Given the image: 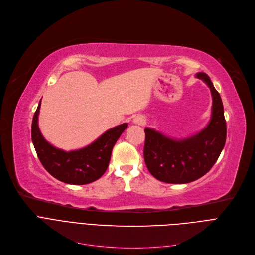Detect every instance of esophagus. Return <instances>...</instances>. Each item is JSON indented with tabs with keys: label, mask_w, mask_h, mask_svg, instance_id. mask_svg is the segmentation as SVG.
<instances>
[{
	"label": "esophagus",
	"mask_w": 255,
	"mask_h": 255,
	"mask_svg": "<svg viewBox=\"0 0 255 255\" xmlns=\"http://www.w3.org/2000/svg\"><path fill=\"white\" fill-rule=\"evenodd\" d=\"M133 123L137 124V125H144L146 123V119L142 115H137L136 117L133 118Z\"/></svg>",
	"instance_id": "1"
}]
</instances>
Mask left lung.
<instances>
[{"mask_svg":"<svg viewBox=\"0 0 255 255\" xmlns=\"http://www.w3.org/2000/svg\"><path fill=\"white\" fill-rule=\"evenodd\" d=\"M197 77L209 86L213 99L211 119L204 129L175 140L153 128H145V163L159 181L183 184L197 180L211 170L226 144L227 123L220 95L207 74L198 73Z\"/></svg>","mask_w":255,"mask_h":255,"instance_id":"1","label":"left lung"}]
</instances>
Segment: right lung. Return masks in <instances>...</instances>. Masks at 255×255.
Returning a JSON list of instances; mask_svg holds the SVG:
<instances>
[{"label": "right lung", "mask_w": 255, "mask_h": 255, "mask_svg": "<svg viewBox=\"0 0 255 255\" xmlns=\"http://www.w3.org/2000/svg\"><path fill=\"white\" fill-rule=\"evenodd\" d=\"M40 106L41 101L33 117L32 141L45 170L57 180L68 184L82 185L98 180L106 172L113 146L128 124L105 131L91 145L67 152L52 146L42 136L38 126Z\"/></svg>", "instance_id": "add662e5"}]
</instances>
